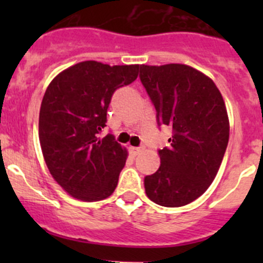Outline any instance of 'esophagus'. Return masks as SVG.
Returning <instances> with one entry per match:
<instances>
[{
	"label": "esophagus",
	"instance_id": "34e87169",
	"mask_svg": "<svg viewBox=\"0 0 263 263\" xmlns=\"http://www.w3.org/2000/svg\"><path fill=\"white\" fill-rule=\"evenodd\" d=\"M141 151H142V147H134V146L129 147V153H131L132 156L139 155V154L141 153Z\"/></svg>",
	"mask_w": 263,
	"mask_h": 263
}]
</instances>
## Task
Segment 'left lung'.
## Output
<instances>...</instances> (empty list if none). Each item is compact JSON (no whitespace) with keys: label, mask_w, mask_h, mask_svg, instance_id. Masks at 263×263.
<instances>
[{"label":"left lung","mask_w":263,"mask_h":263,"mask_svg":"<svg viewBox=\"0 0 263 263\" xmlns=\"http://www.w3.org/2000/svg\"><path fill=\"white\" fill-rule=\"evenodd\" d=\"M140 79L158 123L173 129L171 146L159 150L160 166L145 177L146 196L181 208L203 195L219 172L229 141L227 107L215 82L191 66L141 65Z\"/></svg>","instance_id":"left-lung-1"}]
</instances>
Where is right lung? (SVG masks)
Instances as JSON below:
<instances>
[{
  "label": "right lung",
  "instance_id": "obj_1",
  "mask_svg": "<svg viewBox=\"0 0 263 263\" xmlns=\"http://www.w3.org/2000/svg\"><path fill=\"white\" fill-rule=\"evenodd\" d=\"M140 65L84 61L58 73L39 112V141L53 179L70 196L100 201L115 192L127 159L112 135L100 139L110 98L139 76Z\"/></svg>",
  "mask_w": 263,
  "mask_h": 263
}]
</instances>
